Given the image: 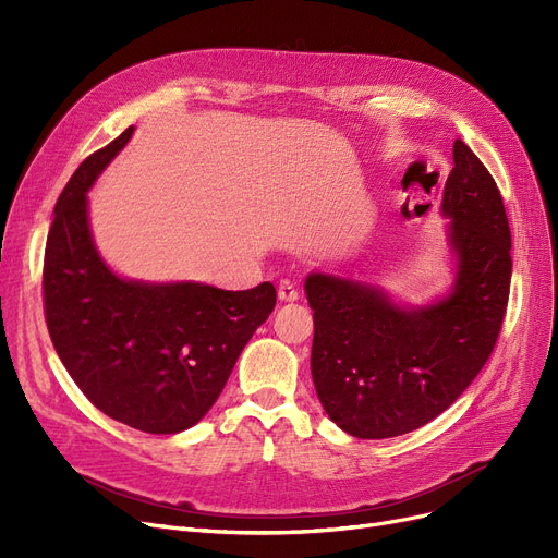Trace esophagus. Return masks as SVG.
<instances>
[{
  "mask_svg": "<svg viewBox=\"0 0 558 558\" xmlns=\"http://www.w3.org/2000/svg\"><path fill=\"white\" fill-rule=\"evenodd\" d=\"M278 299H280L282 303H294V301H299V289L294 287V282L282 280V282L278 284Z\"/></svg>",
  "mask_w": 558,
  "mask_h": 558,
  "instance_id": "obj_1",
  "label": "esophagus"
}]
</instances>
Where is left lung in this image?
<instances>
[{
	"instance_id": "left-lung-1",
	"label": "left lung",
	"mask_w": 558,
	"mask_h": 558,
	"mask_svg": "<svg viewBox=\"0 0 558 558\" xmlns=\"http://www.w3.org/2000/svg\"><path fill=\"white\" fill-rule=\"evenodd\" d=\"M441 215L454 280L427 305L383 287L312 271V379L330 421L357 438H391L434 421L493 353L511 284V230L502 194L457 140Z\"/></svg>"
}]
</instances>
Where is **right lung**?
I'll use <instances>...</instances> for the list:
<instances>
[{"instance_id": "obj_1", "label": "right lung", "mask_w": 558, "mask_h": 558, "mask_svg": "<svg viewBox=\"0 0 558 558\" xmlns=\"http://www.w3.org/2000/svg\"><path fill=\"white\" fill-rule=\"evenodd\" d=\"M133 131L85 158L56 201L45 318L58 357L99 412L140 432L179 434L210 412L244 345L274 312L276 289L144 282L108 267L93 240L87 192Z\"/></svg>"}]
</instances>
